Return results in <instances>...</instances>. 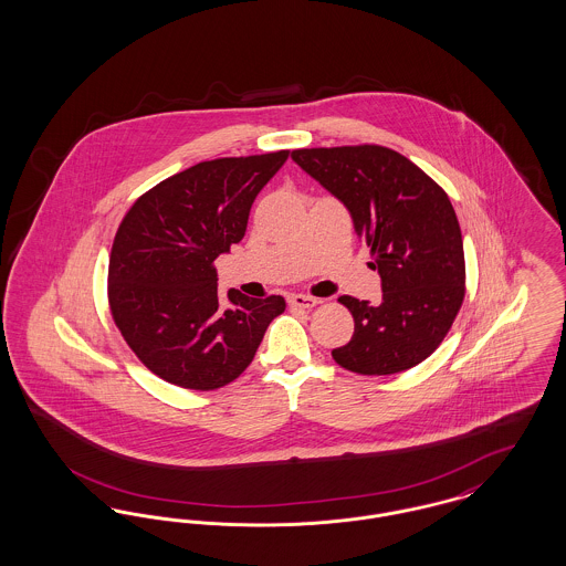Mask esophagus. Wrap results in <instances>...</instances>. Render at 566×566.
Segmentation results:
<instances>
[{
    "label": "esophagus",
    "instance_id": "esophagus-1",
    "mask_svg": "<svg viewBox=\"0 0 566 566\" xmlns=\"http://www.w3.org/2000/svg\"><path fill=\"white\" fill-rule=\"evenodd\" d=\"M318 303V298L316 296H307V295H291L289 296V305L291 307H298V310H310V307H314Z\"/></svg>",
    "mask_w": 566,
    "mask_h": 566
}]
</instances>
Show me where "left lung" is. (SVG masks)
I'll list each match as a JSON object with an SVG mask.
<instances>
[{
  "mask_svg": "<svg viewBox=\"0 0 566 566\" xmlns=\"http://www.w3.org/2000/svg\"><path fill=\"white\" fill-rule=\"evenodd\" d=\"M293 161L350 212L371 248L381 301L339 296L354 335L333 358L360 376H392L429 358L464 298V250L450 197L418 165L384 146L293 150Z\"/></svg>",
  "mask_w": 566,
  "mask_h": 566,
  "instance_id": "1",
  "label": "left lung"
}]
</instances>
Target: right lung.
<instances>
[{
	"instance_id": "obj_1",
	"label": "right lung",
	"mask_w": 566,
	"mask_h": 566,
	"mask_svg": "<svg viewBox=\"0 0 566 566\" xmlns=\"http://www.w3.org/2000/svg\"><path fill=\"white\" fill-rule=\"evenodd\" d=\"M289 150L192 165L144 192L112 243V318L169 384L216 390L252 363L284 296L218 295L214 261L242 242L250 208Z\"/></svg>"
}]
</instances>
